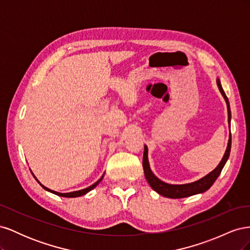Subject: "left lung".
<instances>
[{
	"label": "left lung",
	"mask_w": 250,
	"mask_h": 250,
	"mask_svg": "<svg viewBox=\"0 0 250 250\" xmlns=\"http://www.w3.org/2000/svg\"><path fill=\"white\" fill-rule=\"evenodd\" d=\"M217 84L219 89L222 94V96L224 97L225 102L228 104V112H229V122L230 125V108H229V99L226 97L224 90L221 86V83L219 81V79H217ZM230 147H231V134L229 135V144H228V148H226L225 154L222 158V161L220 162V164L218 165V167L211 171L209 174H208L207 176H204L203 178L195 181V183L192 184H187V185H169L166 184L164 181L160 180L157 177H155L154 174L151 172L150 167H149V163H148V149L145 146V150H144V155H143V168H144V173H145V177L147 179V181L149 183V185L151 186V188H153L154 191H156L158 194H161L165 197L168 198H185V197H188V196H192L195 194H199V193H203L208 191V188L213 186V184L216 181V179L218 178V176L220 175V173L224 167L225 163L228 162L229 156L230 153Z\"/></svg>",
	"instance_id": "1"
}]
</instances>
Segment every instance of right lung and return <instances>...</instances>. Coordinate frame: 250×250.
I'll use <instances>...</instances> for the list:
<instances>
[{
	"mask_svg": "<svg viewBox=\"0 0 250 250\" xmlns=\"http://www.w3.org/2000/svg\"><path fill=\"white\" fill-rule=\"evenodd\" d=\"M103 176H104V174H103ZM103 176L97 181V183H95L94 185H92L90 187H88V188H83V190H80V191H76V192H71V193H58V192H55V191H52V190H50V188H46V187H43L39 180H37L36 178V180L39 181L40 183V185L44 188V190H47V191H49V192H52V193H54V194H56V195H58V196H62V197H67V198H72V197H78V196H82V195H84V194H86L87 192H89L90 190H93V188L100 183V181L102 180V178H103Z\"/></svg>",
	"mask_w": 250,
	"mask_h": 250,
	"instance_id": "right-lung-1",
	"label": "right lung"
}]
</instances>
